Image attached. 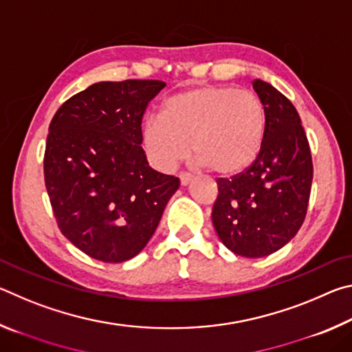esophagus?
<instances>
[{
	"instance_id": "34e87169",
	"label": "esophagus",
	"mask_w": 352,
	"mask_h": 352,
	"mask_svg": "<svg viewBox=\"0 0 352 352\" xmlns=\"http://www.w3.org/2000/svg\"><path fill=\"white\" fill-rule=\"evenodd\" d=\"M194 180V177L190 175V174H188V172H182L180 174V183H182V186H188V184Z\"/></svg>"
}]
</instances>
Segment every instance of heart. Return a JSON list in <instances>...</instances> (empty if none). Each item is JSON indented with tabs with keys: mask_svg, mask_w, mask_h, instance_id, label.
I'll list each match as a JSON object with an SVG mask.
<instances>
[{
	"mask_svg": "<svg viewBox=\"0 0 352 352\" xmlns=\"http://www.w3.org/2000/svg\"><path fill=\"white\" fill-rule=\"evenodd\" d=\"M264 104L252 91L205 85L164 100L162 116H151L142 141L152 163L169 170L190 152L204 168L222 175L252 164L265 136Z\"/></svg>",
	"mask_w": 352,
	"mask_h": 352,
	"instance_id": "1",
	"label": "heart"
}]
</instances>
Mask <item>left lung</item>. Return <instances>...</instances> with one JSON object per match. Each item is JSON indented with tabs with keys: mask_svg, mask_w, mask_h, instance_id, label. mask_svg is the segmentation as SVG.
<instances>
[{
	"mask_svg": "<svg viewBox=\"0 0 352 352\" xmlns=\"http://www.w3.org/2000/svg\"><path fill=\"white\" fill-rule=\"evenodd\" d=\"M253 88L267 115L264 142L250 168L219 178L211 216L226 248L264 258L294 239L305 222L314 166L294 104L261 79L253 80Z\"/></svg>",
	"mask_w": 352,
	"mask_h": 352,
	"instance_id": "1",
	"label": "left lung"
}]
</instances>
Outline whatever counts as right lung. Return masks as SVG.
<instances>
[{"mask_svg":"<svg viewBox=\"0 0 352 352\" xmlns=\"http://www.w3.org/2000/svg\"><path fill=\"white\" fill-rule=\"evenodd\" d=\"M162 80L98 82L56 111L45 151V184L62 234L102 262L135 258L180 186L147 163L142 115Z\"/></svg>","mask_w":352,"mask_h":352,"instance_id":"1","label":"right lung"}]
</instances>
